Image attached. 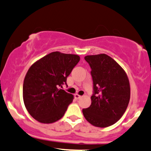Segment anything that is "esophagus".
<instances>
[{
  "instance_id": "1",
  "label": "esophagus",
  "mask_w": 151,
  "mask_h": 151,
  "mask_svg": "<svg viewBox=\"0 0 151 151\" xmlns=\"http://www.w3.org/2000/svg\"><path fill=\"white\" fill-rule=\"evenodd\" d=\"M74 98H75L76 99H80V98H82V96H81L80 95L77 94H77H75V95H74Z\"/></svg>"
}]
</instances>
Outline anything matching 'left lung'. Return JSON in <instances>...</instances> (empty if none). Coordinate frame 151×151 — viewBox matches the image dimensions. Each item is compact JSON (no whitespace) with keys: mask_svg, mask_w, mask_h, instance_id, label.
<instances>
[{"mask_svg":"<svg viewBox=\"0 0 151 151\" xmlns=\"http://www.w3.org/2000/svg\"><path fill=\"white\" fill-rule=\"evenodd\" d=\"M85 59L92 69L94 94L90 106L82 113L93 126H111L122 118L129 104V79L123 68L109 55H90Z\"/></svg>","mask_w":151,"mask_h":151,"instance_id":"left-lung-1","label":"left lung"}]
</instances>
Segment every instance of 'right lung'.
Masks as SVG:
<instances>
[{
    "label": "right lung",
    "mask_w": 151,
    "mask_h": 151,
    "mask_svg": "<svg viewBox=\"0 0 151 151\" xmlns=\"http://www.w3.org/2000/svg\"><path fill=\"white\" fill-rule=\"evenodd\" d=\"M80 59L78 55L55 51L30 66L24 80L23 100L35 119L51 124L63 116L74 96L61 88Z\"/></svg>",
    "instance_id": "1"
}]
</instances>
